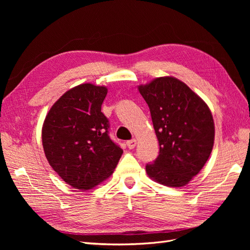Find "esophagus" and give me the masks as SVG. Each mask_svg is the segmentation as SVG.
Returning <instances> with one entry per match:
<instances>
[{
  "instance_id": "esophagus-1",
  "label": "esophagus",
  "mask_w": 250,
  "mask_h": 250,
  "mask_svg": "<svg viewBox=\"0 0 250 250\" xmlns=\"http://www.w3.org/2000/svg\"><path fill=\"white\" fill-rule=\"evenodd\" d=\"M126 145H127V147L129 148V149H133L135 146H137V140L132 139L130 141H127L126 142Z\"/></svg>"
}]
</instances>
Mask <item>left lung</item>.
Returning <instances> with one entry per match:
<instances>
[{"mask_svg": "<svg viewBox=\"0 0 250 250\" xmlns=\"http://www.w3.org/2000/svg\"><path fill=\"white\" fill-rule=\"evenodd\" d=\"M148 104L160 145L147 174L167 187H183L197 175L214 146L211 112L200 97L174 77H161L139 86Z\"/></svg>", "mask_w": 250, "mask_h": 250, "instance_id": "obj_1", "label": "left lung"}]
</instances>
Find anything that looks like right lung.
Wrapping results in <instances>:
<instances>
[{
	"mask_svg": "<svg viewBox=\"0 0 250 250\" xmlns=\"http://www.w3.org/2000/svg\"><path fill=\"white\" fill-rule=\"evenodd\" d=\"M105 86L90 83L67 90L51 107L42 126L47 160L67 185L88 190L111 175L123 150L109 138L101 111Z\"/></svg>",
	"mask_w": 250,
	"mask_h": 250,
	"instance_id": "right-lung-1",
	"label": "right lung"
}]
</instances>
